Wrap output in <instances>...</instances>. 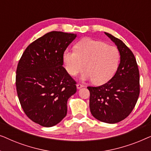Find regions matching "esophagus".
<instances>
[{"mask_svg":"<svg viewBox=\"0 0 151 151\" xmlns=\"http://www.w3.org/2000/svg\"><path fill=\"white\" fill-rule=\"evenodd\" d=\"M76 86H77L78 89H80V88H81L83 87L84 86L82 85V84H77V85H76Z\"/></svg>","mask_w":151,"mask_h":151,"instance_id":"34e87169","label":"esophagus"}]
</instances>
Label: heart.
I'll use <instances>...</instances> for the list:
<instances>
[{
  "label": "heart",
  "mask_w": 151,
  "mask_h": 151,
  "mask_svg": "<svg viewBox=\"0 0 151 151\" xmlns=\"http://www.w3.org/2000/svg\"><path fill=\"white\" fill-rule=\"evenodd\" d=\"M120 55L116 47L105 43L85 38L78 42L75 51H64L63 60L66 71L76 76L86 70L81 80H93L102 84L110 80L116 72Z\"/></svg>",
  "instance_id": "obj_1"
}]
</instances>
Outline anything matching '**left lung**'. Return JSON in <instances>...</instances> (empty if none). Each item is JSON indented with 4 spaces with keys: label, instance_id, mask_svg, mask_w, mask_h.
<instances>
[{
    "label": "left lung",
    "instance_id": "8db88e82",
    "mask_svg": "<svg viewBox=\"0 0 151 151\" xmlns=\"http://www.w3.org/2000/svg\"><path fill=\"white\" fill-rule=\"evenodd\" d=\"M104 34L117 46L120 63L108 82L87 88L93 116L103 122L115 124L129 116L135 106L139 95V73L135 58L129 47L111 34Z\"/></svg>",
    "mask_w": 151,
    "mask_h": 151
}]
</instances>
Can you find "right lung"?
Returning <instances> with one entry per match:
<instances>
[{
	"mask_svg": "<svg viewBox=\"0 0 151 151\" xmlns=\"http://www.w3.org/2000/svg\"><path fill=\"white\" fill-rule=\"evenodd\" d=\"M76 34L51 32L27 47L18 63L16 85L24 112L33 122L51 127L67 115L76 82L63 67V55Z\"/></svg>",
	"mask_w": 151,
	"mask_h": 151,
	"instance_id": "1",
	"label": "right lung"
}]
</instances>
